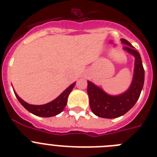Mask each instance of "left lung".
I'll return each instance as SVG.
<instances>
[{"mask_svg":"<svg viewBox=\"0 0 157 157\" xmlns=\"http://www.w3.org/2000/svg\"><path fill=\"white\" fill-rule=\"evenodd\" d=\"M123 48L135 58L134 73L131 85L125 93L117 96L106 94L102 89L87 81V93L90 98V106L94 114L98 117L114 119L127 113L136 104L143 88L145 80L144 70L140 53L126 39L121 38Z\"/></svg>","mask_w":157,"mask_h":157,"instance_id":"obj_1","label":"left lung"}]
</instances>
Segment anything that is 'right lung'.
I'll use <instances>...</instances> for the list:
<instances>
[{"instance_id": "1", "label": "right lung", "mask_w": 157, "mask_h": 157, "mask_svg": "<svg viewBox=\"0 0 157 157\" xmlns=\"http://www.w3.org/2000/svg\"><path fill=\"white\" fill-rule=\"evenodd\" d=\"M75 85V82L72 83L71 85L69 86L58 98H56V99L49 102V103L42 105H29L28 103L25 102L23 100L19 98L15 91H14V93L16 94V97L17 98L18 101L20 102V104L28 112H31L32 114L37 116H41V117H52V116H55L59 114L64 109L67 102L69 94L73 90Z\"/></svg>"}]
</instances>
